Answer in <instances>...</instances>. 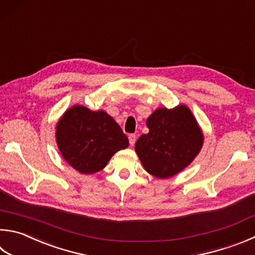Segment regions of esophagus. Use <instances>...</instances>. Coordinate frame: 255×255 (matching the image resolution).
<instances>
[{
  "instance_id": "esophagus-1",
  "label": "esophagus",
  "mask_w": 255,
  "mask_h": 255,
  "mask_svg": "<svg viewBox=\"0 0 255 255\" xmlns=\"http://www.w3.org/2000/svg\"><path fill=\"white\" fill-rule=\"evenodd\" d=\"M128 139H129V143H130V146H133L136 142V135H133V133H130V135L128 136Z\"/></svg>"
}]
</instances>
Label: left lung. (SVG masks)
Listing matches in <instances>:
<instances>
[{
    "instance_id": "left-lung-1",
    "label": "left lung",
    "mask_w": 255,
    "mask_h": 255,
    "mask_svg": "<svg viewBox=\"0 0 255 255\" xmlns=\"http://www.w3.org/2000/svg\"><path fill=\"white\" fill-rule=\"evenodd\" d=\"M149 131L136 141L135 150L148 174L169 178L195 159L204 135L186 105L157 108L146 120Z\"/></svg>"
}]
</instances>
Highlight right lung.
<instances>
[{"label":"right lung","mask_w":255,"mask_h":255,"mask_svg":"<svg viewBox=\"0 0 255 255\" xmlns=\"http://www.w3.org/2000/svg\"><path fill=\"white\" fill-rule=\"evenodd\" d=\"M55 141L63 159L85 175L104 169L116 152L129 145L112 116L81 105L72 106L60 117Z\"/></svg>","instance_id":"1"}]
</instances>
